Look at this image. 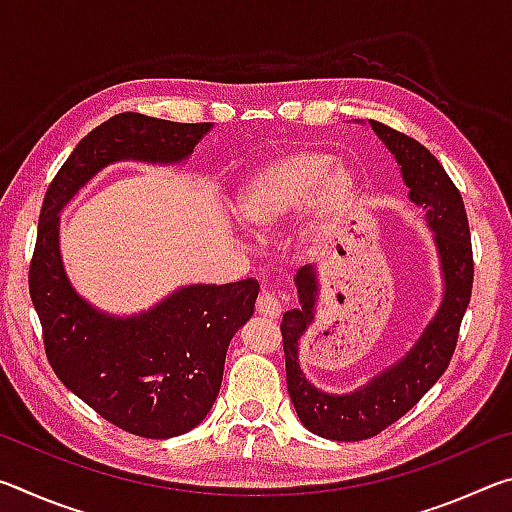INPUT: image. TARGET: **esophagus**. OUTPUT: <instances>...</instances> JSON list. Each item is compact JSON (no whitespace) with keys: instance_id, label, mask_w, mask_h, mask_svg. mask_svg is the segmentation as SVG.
I'll return each mask as SVG.
<instances>
[{"instance_id":"34e87169","label":"esophagus","mask_w":512,"mask_h":512,"mask_svg":"<svg viewBox=\"0 0 512 512\" xmlns=\"http://www.w3.org/2000/svg\"><path fill=\"white\" fill-rule=\"evenodd\" d=\"M257 314H262L264 318H280V314H282V305H280V300H277V296L275 293H268V291H264L262 296L257 298Z\"/></svg>"}]
</instances>
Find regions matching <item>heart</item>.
Here are the masks:
<instances>
[{"mask_svg": "<svg viewBox=\"0 0 512 512\" xmlns=\"http://www.w3.org/2000/svg\"><path fill=\"white\" fill-rule=\"evenodd\" d=\"M357 194V173L325 149H296L268 158L248 173L235 194L237 216L259 235L280 230L307 203L314 225Z\"/></svg>", "mask_w": 512, "mask_h": 512, "instance_id": "obj_1", "label": "heart"}]
</instances>
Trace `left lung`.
I'll list each match as a JSON object with an SVG mask.
<instances>
[{"instance_id": "8db88e82", "label": "left lung", "mask_w": 512, "mask_h": 512, "mask_svg": "<svg viewBox=\"0 0 512 512\" xmlns=\"http://www.w3.org/2000/svg\"><path fill=\"white\" fill-rule=\"evenodd\" d=\"M400 164L409 201L424 212L433 232V244L443 277V300L409 350L391 366L379 370L366 384L350 393H327L311 384L300 368V339L316 320L320 280L316 266H302L293 277L298 289V309L282 316L287 388L305 427L327 440H366L391 427L422 400L447 370L458 341V329L470 305L474 264L463 198L440 162L413 137L391 126L368 121Z\"/></svg>"}]
</instances>
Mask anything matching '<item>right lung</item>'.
Segmentation results:
<instances>
[{
  "label": "right lung",
  "mask_w": 512,
  "mask_h": 512,
  "mask_svg": "<svg viewBox=\"0 0 512 512\" xmlns=\"http://www.w3.org/2000/svg\"><path fill=\"white\" fill-rule=\"evenodd\" d=\"M212 124L121 112L76 144L42 203L29 293L51 368L101 418L142 438H173L205 420L225 352L255 311L257 280L187 284L158 305L115 316L72 287L60 257V212L108 164H180Z\"/></svg>",
  "instance_id": "right-lung-1"
}]
</instances>
